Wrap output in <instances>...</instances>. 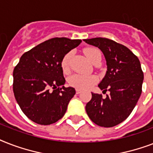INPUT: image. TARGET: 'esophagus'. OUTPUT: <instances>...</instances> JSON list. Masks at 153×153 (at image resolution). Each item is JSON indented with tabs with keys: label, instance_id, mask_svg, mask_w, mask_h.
I'll use <instances>...</instances> for the list:
<instances>
[{
	"label": "esophagus",
	"instance_id": "obj_1",
	"mask_svg": "<svg viewBox=\"0 0 153 153\" xmlns=\"http://www.w3.org/2000/svg\"><path fill=\"white\" fill-rule=\"evenodd\" d=\"M82 92L81 90H79V89H76V94H80Z\"/></svg>",
	"mask_w": 153,
	"mask_h": 153
}]
</instances>
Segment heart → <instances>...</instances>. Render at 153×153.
<instances>
[{
	"label": "heart",
	"instance_id": "heart-1",
	"mask_svg": "<svg viewBox=\"0 0 153 153\" xmlns=\"http://www.w3.org/2000/svg\"><path fill=\"white\" fill-rule=\"evenodd\" d=\"M84 54L90 61L93 63L96 59L101 58V52L95 48H87L84 49ZM71 57V52L67 53L63 56L61 62V67L64 72L69 69L70 60ZM97 82V78L94 75H84V74H74L69 79V84L71 86L79 90H86L91 88Z\"/></svg>",
	"mask_w": 153,
	"mask_h": 153
}]
</instances>
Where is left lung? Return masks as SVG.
<instances>
[{"instance_id": "obj_1", "label": "left lung", "mask_w": 153, "mask_h": 153, "mask_svg": "<svg viewBox=\"0 0 153 153\" xmlns=\"http://www.w3.org/2000/svg\"><path fill=\"white\" fill-rule=\"evenodd\" d=\"M84 41L103 53L107 71L98 87L109 91L105 98L92 93L86 114L96 125L113 127L129 116L141 94L144 74L140 62L129 49L114 40L98 37Z\"/></svg>"}]
</instances>
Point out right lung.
<instances>
[{"label": "right lung", "mask_w": 153, "mask_h": 153, "mask_svg": "<svg viewBox=\"0 0 153 153\" xmlns=\"http://www.w3.org/2000/svg\"><path fill=\"white\" fill-rule=\"evenodd\" d=\"M81 39L53 38L35 47L20 57L13 71V93L26 116L48 126L61 119L74 95L73 87H65L61 62Z\"/></svg>", "instance_id": "obj_1"}]
</instances>
